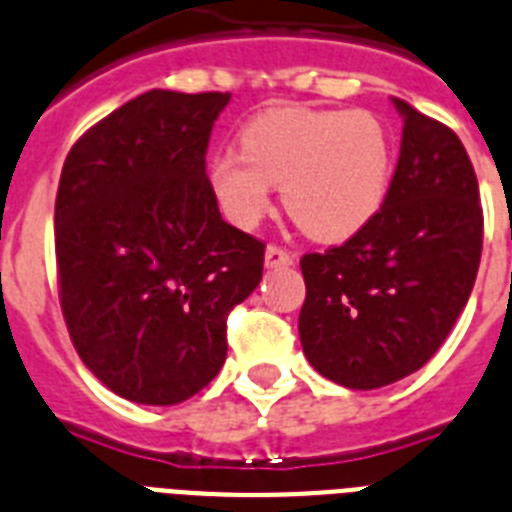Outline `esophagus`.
I'll return each instance as SVG.
<instances>
[{
    "label": "esophagus",
    "instance_id": "34e87169",
    "mask_svg": "<svg viewBox=\"0 0 512 512\" xmlns=\"http://www.w3.org/2000/svg\"><path fill=\"white\" fill-rule=\"evenodd\" d=\"M265 265L268 268H289V265H294V255L286 247L268 244V249H265Z\"/></svg>",
    "mask_w": 512,
    "mask_h": 512
}]
</instances>
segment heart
I'll list each match as a JSON object with an SVG mask.
<instances>
[{
    "mask_svg": "<svg viewBox=\"0 0 512 512\" xmlns=\"http://www.w3.org/2000/svg\"><path fill=\"white\" fill-rule=\"evenodd\" d=\"M242 153L221 150L208 169L223 216L252 229L281 184L291 221L317 242H343L380 213L393 145L369 111L270 109L242 130Z\"/></svg>",
    "mask_w": 512,
    "mask_h": 512,
    "instance_id": "heart-1",
    "label": "heart"
}]
</instances>
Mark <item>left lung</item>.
Returning <instances> with one entry per match:
<instances>
[{
	"instance_id": "1",
	"label": "left lung",
	"mask_w": 512,
	"mask_h": 512,
	"mask_svg": "<svg viewBox=\"0 0 512 512\" xmlns=\"http://www.w3.org/2000/svg\"><path fill=\"white\" fill-rule=\"evenodd\" d=\"M403 140L380 213L359 234L302 257L304 356L351 390L401 380L435 356L482 260L479 182L450 127L401 98Z\"/></svg>"
}]
</instances>
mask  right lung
Returning a JSON list of instances; mask_svg holds the SVG:
<instances>
[{"label":"right lung","instance_id":"add662e5","mask_svg":"<svg viewBox=\"0 0 512 512\" xmlns=\"http://www.w3.org/2000/svg\"><path fill=\"white\" fill-rule=\"evenodd\" d=\"M231 93L148 90L93 124L54 205L62 315L85 367L135 403L174 406L226 362V320L265 244L226 223L205 174Z\"/></svg>","mask_w":512,"mask_h":512}]
</instances>
